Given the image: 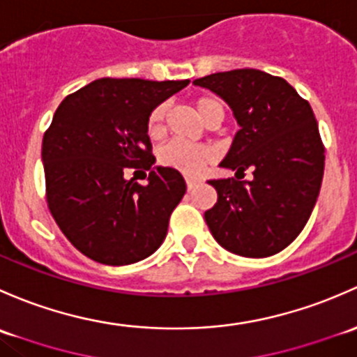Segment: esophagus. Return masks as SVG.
Here are the masks:
<instances>
[{
    "mask_svg": "<svg viewBox=\"0 0 357 357\" xmlns=\"http://www.w3.org/2000/svg\"><path fill=\"white\" fill-rule=\"evenodd\" d=\"M197 182H199V180L197 178H194V177H185V183H187V189H194V187L197 185Z\"/></svg>",
    "mask_w": 357,
    "mask_h": 357,
    "instance_id": "esophagus-1",
    "label": "esophagus"
}]
</instances>
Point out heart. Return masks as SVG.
Returning <instances> with one entry per match:
<instances>
[{"label":"heart","instance_id":"obj_1","mask_svg":"<svg viewBox=\"0 0 357 357\" xmlns=\"http://www.w3.org/2000/svg\"><path fill=\"white\" fill-rule=\"evenodd\" d=\"M196 109L201 119L206 122L213 116H223V105L220 99L213 96H201L196 99ZM165 116H167V105H158L148 115L146 130L151 139H160L165 132ZM213 158V151L208 146L189 144L183 141H170L158 153V161L168 168L182 172V174L194 175Z\"/></svg>","mask_w":357,"mask_h":357}]
</instances>
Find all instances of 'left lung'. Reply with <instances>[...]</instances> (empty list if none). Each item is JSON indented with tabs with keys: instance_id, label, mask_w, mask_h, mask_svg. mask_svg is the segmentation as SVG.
<instances>
[{
	"instance_id": "left-lung-1",
	"label": "left lung",
	"mask_w": 357,
	"mask_h": 357,
	"mask_svg": "<svg viewBox=\"0 0 357 357\" xmlns=\"http://www.w3.org/2000/svg\"><path fill=\"white\" fill-rule=\"evenodd\" d=\"M225 99L241 130L220 167L252 180H209L218 201L204 220L222 248L245 258L285 249L310 220L325 170V148L310 102L282 77L255 68L194 80Z\"/></svg>"
}]
</instances>
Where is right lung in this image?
<instances>
[{"mask_svg": "<svg viewBox=\"0 0 357 357\" xmlns=\"http://www.w3.org/2000/svg\"><path fill=\"white\" fill-rule=\"evenodd\" d=\"M189 80L98 79L61 101L43 139L47 208L65 237L109 266L151 256L185 194L178 170L154 167L146 122ZM150 170L149 185L127 181Z\"/></svg>", "mask_w": 357, "mask_h": 357, "instance_id": "add662e5", "label": "right lung"}]
</instances>
